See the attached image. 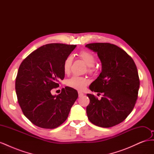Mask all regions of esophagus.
Listing matches in <instances>:
<instances>
[{
  "instance_id": "esophagus-1",
  "label": "esophagus",
  "mask_w": 154,
  "mask_h": 154,
  "mask_svg": "<svg viewBox=\"0 0 154 154\" xmlns=\"http://www.w3.org/2000/svg\"><path fill=\"white\" fill-rule=\"evenodd\" d=\"M83 95H84V94H83V92H80V91L78 92V96H79V97H82V96H83Z\"/></svg>"
}]
</instances>
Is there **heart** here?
<instances>
[{
    "label": "heart",
    "instance_id": "heart-1",
    "mask_svg": "<svg viewBox=\"0 0 154 154\" xmlns=\"http://www.w3.org/2000/svg\"><path fill=\"white\" fill-rule=\"evenodd\" d=\"M80 57L88 67V71L90 72H94L95 69L93 67L96 63V58L94 55L91 52L87 51H82L79 53ZM73 58L71 55H69L65 59L63 63V71L65 74H68L71 71ZM88 80L84 77L73 76L67 80L66 84L69 87L74 88V89L82 91L87 87L88 84Z\"/></svg>",
    "mask_w": 154,
    "mask_h": 154
}]
</instances>
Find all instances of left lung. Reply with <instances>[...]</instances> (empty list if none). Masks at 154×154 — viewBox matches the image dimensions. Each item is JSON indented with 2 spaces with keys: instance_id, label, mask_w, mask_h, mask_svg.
<instances>
[{
  "instance_id": "obj_1",
  "label": "left lung",
  "mask_w": 154,
  "mask_h": 154,
  "mask_svg": "<svg viewBox=\"0 0 154 154\" xmlns=\"http://www.w3.org/2000/svg\"><path fill=\"white\" fill-rule=\"evenodd\" d=\"M85 47L97 53L102 66L99 76L90 90L102 93L98 100L87 94L90 103L87 114L90 122L109 128L123 122L132 111L138 96L139 78L133 59L124 50L109 43L88 44Z\"/></svg>"
}]
</instances>
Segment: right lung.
<instances>
[{"mask_svg": "<svg viewBox=\"0 0 154 154\" xmlns=\"http://www.w3.org/2000/svg\"><path fill=\"white\" fill-rule=\"evenodd\" d=\"M76 47L46 44L27 56L18 68L15 81L18 104L26 117L37 127H59L67 119L78 98L77 91L69 87L63 88L57 96L51 92L63 80V62Z\"/></svg>", "mask_w": 154, "mask_h": 154, "instance_id": "right-lung-1", "label": "right lung"}]
</instances>
